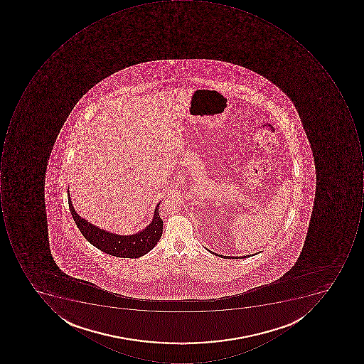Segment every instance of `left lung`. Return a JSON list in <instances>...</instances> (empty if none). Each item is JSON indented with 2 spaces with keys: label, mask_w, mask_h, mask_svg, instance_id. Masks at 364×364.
<instances>
[{
  "label": "left lung",
  "mask_w": 364,
  "mask_h": 364,
  "mask_svg": "<svg viewBox=\"0 0 364 364\" xmlns=\"http://www.w3.org/2000/svg\"><path fill=\"white\" fill-rule=\"evenodd\" d=\"M246 257H247V256L240 257V258H246ZM225 258H234V257L225 256ZM235 258H238V257H235Z\"/></svg>",
  "instance_id": "8db88e82"
}]
</instances>
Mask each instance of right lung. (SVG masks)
I'll return each instance as SVG.
<instances>
[{
  "label": "right lung",
  "mask_w": 364,
  "mask_h": 364,
  "mask_svg": "<svg viewBox=\"0 0 364 364\" xmlns=\"http://www.w3.org/2000/svg\"><path fill=\"white\" fill-rule=\"evenodd\" d=\"M68 200H69L72 218L76 226L81 230L82 235L92 245L106 254L120 257V258H139L153 250L162 236L163 221L159 218V202L155 208L152 222L144 230L134 235H118V234L102 230L98 226L90 224L85 219H82L72 205L69 189H68Z\"/></svg>",
  "instance_id": "obj_1"
}]
</instances>
